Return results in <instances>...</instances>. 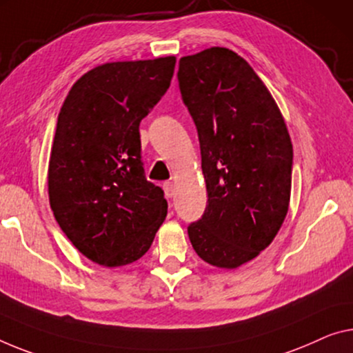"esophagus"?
Segmentation results:
<instances>
[{"instance_id":"1","label":"esophagus","mask_w":353,"mask_h":353,"mask_svg":"<svg viewBox=\"0 0 353 353\" xmlns=\"http://www.w3.org/2000/svg\"><path fill=\"white\" fill-rule=\"evenodd\" d=\"M162 188H164V194L165 197H173L175 195V184H173L172 181H165L164 184H162Z\"/></svg>"}]
</instances>
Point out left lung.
<instances>
[{"label":"left lung","instance_id":"obj_1","mask_svg":"<svg viewBox=\"0 0 353 353\" xmlns=\"http://www.w3.org/2000/svg\"><path fill=\"white\" fill-rule=\"evenodd\" d=\"M178 82L199 132L208 192L189 240L207 263L235 270L271 245L289 211L290 135L267 86L230 48L183 57Z\"/></svg>","mask_w":353,"mask_h":353}]
</instances>
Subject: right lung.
I'll return each instance as SVG.
<instances>
[{
	"mask_svg": "<svg viewBox=\"0 0 353 353\" xmlns=\"http://www.w3.org/2000/svg\"><path fill=\"white\" fill-rule=\"evenodd\" d=\"M175 57L113 61L83 74L58 115L48 200L70 243L91 262L124 267L148 251L167 216L146 181L140 121L169 90Z\"/></svg>",
	"mask_w": 353,
	"mask_h": 353,
	"instance_id": "add662e5",
	"label": "right lung"
}]
</instances>
